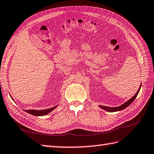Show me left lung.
I'll return each mask as SVG.
<instances>
[{
  "mask_svg": "<svg viewBox=\"0 0 154 154\" xmlns=\"http://www.w3.org/2000/svg\"><path fill=\"white\" fill-rule=\"evenodd\" d=\"M141 83L140 85V87L139 89L137 90V93H135V95L134 96V97H132L130 99H129V100L128 101H126L125 103H124L123 104H122V105H120V106H118V107H107V106H103V105H99V107L102 108V109L107 111H109V112H116V111H121V110H123L125 109L126 107H128L129 105H130L132 102H133L135 99L136 98V97L137 96V94L139 93L140 92V90L141 89Z\"/></svg>",
  "mask_w": 154,
  "mask_h": 154,
  "instance_id": "left-lung-1",
  "label": "left lung"
}]
</instances>
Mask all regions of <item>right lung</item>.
Segmentation results:
<instances>
[{"mask_svg": "<svg viewBox=\"0 0 154 154\" xmlns=\"http://www.w3.org/2000/svg\"><path fill=\"white\" fill-rule=\"evenodd\" d=\"M58 106V105H56V106H54L51 108H49V109H43V110H35V109H29V110H24L25 111L26 113H29L30 114H31L32 116H43L47 115V114L51 112L53 110H54L55 108Z\"/></svg>", "mask_w": 154, "mask_h": 154, "instance_id": "right-lung-1", "label": "right lung"}]
</instances>
